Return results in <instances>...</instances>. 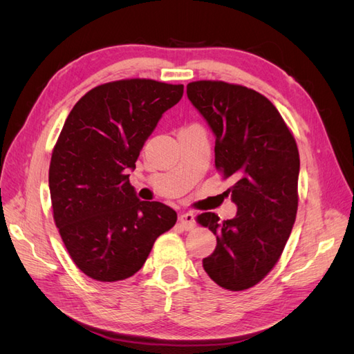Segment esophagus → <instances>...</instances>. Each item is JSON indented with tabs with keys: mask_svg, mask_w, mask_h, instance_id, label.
I'll use <instances>...</instances> for the list:
<instances>
[{
	"mask_svg": "<svg viewBox=\"0 0 354 354\" xmlns=\"http://www.w3.org/2000/svg\"><path fill=\"white\" fill-rule=\"evenodd\" d=\"M178 220H180L181 227H183L185 230H192V229L195 227V224H196L195 216H194V214H192V212L181 214V216L178 217Z\"/></svg>",
	"mask_w": 354,
	"mask_h": 354,
	"instance_id": "1",
	"label": "esophagus"
}]
</instances>
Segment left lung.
<instances>
[{"label": "left lung", "mask_w": 354, "mask_h": 354, "mask_svg": "<svg viewBox=\"0 0 354 354\" xmlns=\"http://www.w3.org/2000/svg\"><path fill=\"white\" fill-rule=\"evenodd\" d=\"M187 97L216 136V168L233 177L226 190L236 217L214 212L198 223L217 238L203 270L223 289L243 291L263 281L285 248L298 208L299 155L295 138L273 103L243 85L187 84Z\"/></svg>", "instance_id": "obj_1"}]
</instances>
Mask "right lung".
Listing matches in <instances>:
<instances>
[{"instance_id": "obj_1", "label": "right lung", "mask_w": 354, "mask_h": 354, "mask_svg": "<svg viewBox=\"0 0 354 354\" xmlns=\"http://www.w3.org/2000/svg\"><path fill=\"white\" fill-rule=\"evenodd\" d=\"M181 97V84L121 80L90 90L66 118L48 169L53 217L72 261L94 281L137 273L177 221L165 203L138 199L128 173Z\"/></svg>"}]
</instances>
